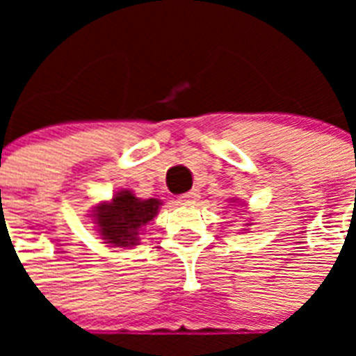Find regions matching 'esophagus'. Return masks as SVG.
Instances as JSON below:
<instances>
[{"instance_id": "esophagus-1", "label": "esophagus", "mask_w": 356, "mask_h": 356, "mask_svg": "<svg viewBox=\"0 0 356 356\" xmlns=\"http://www.w3.org/2000/svg\"><path fill=\"white\" fill-rule=\"evenodd\" d=\"M197 197H200V194H197L195 190H190L186 194L179 195V203H181V205H194L195 201H197Z\"/></svg>"}]
</instances>
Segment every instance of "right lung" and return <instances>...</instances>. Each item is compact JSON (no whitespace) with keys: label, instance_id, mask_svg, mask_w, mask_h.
<instances>
[{"label":"right lung","instance_id":"add662e5","mask_svg":"<svg viewBox=\"0 0 356 356\" xmlns=\"http://www.w3.org/2000/svg\"><path fill=\"white\" fill-rule=\"evenodd\" d=\"M159 207V200H138L129 190H122L111 203L96 207L94 220L105 243L129 248L138 243V231L155 218Z\"/></svg>","mask_w":356,"mask_h":356}]
</instances>
